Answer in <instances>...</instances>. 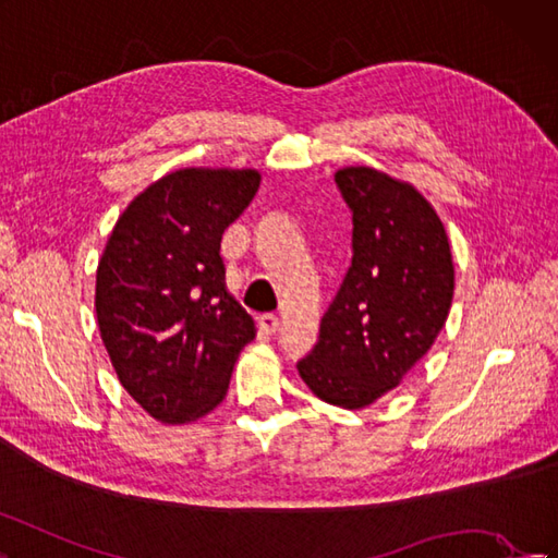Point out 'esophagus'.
<instances>
[{
  "label": "esophagus",
  "instance_id": "1",
  "mask_svg": "<svg viewBox=\"0 0 558 558\" xmlns=\"http://www.w3.org/2000/svg\"><path fill=\"white\" fill-rule=\"evenodd\" d=\"M258 326H260L263 333L275 336L277 330H279V319H277L275 314H260V316H258Z\"/></svg>",
  "mask_w": 558,
  "mask_h": 558
}]
</instances>
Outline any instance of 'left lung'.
Segmentation results:
<instances>
[{"label":"left lung","mask_w":558,"mask_h":558,"mask_svg":"<svg viewBox=\"0 0 558 558\" xmlns=\"http://www.w3.org/2000/svg\"><path fill=\"white\" fill-rule=\"evenodd\" d=\"M336 183L352 208V267L298 373L314 397L361 411L429 352L453 303L456 267L439 214L409 180L344 167Z\"/></svg>","instance_id":"8db88e82"}]
</instances>
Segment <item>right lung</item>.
Returning a JSON list of instances; mask_svg holds the SVG:
<instances>
[{"instance_id": "obj_1", "label": "right lung", "mask_w": 558, "mask_h": 558, "mask_svg": "<svg viewBox=\"0 0 558 558\" xmlns=\"http://www.w3.org/2000/svg\"><path fill=\"white\" fill-rule=\"evenodd\" d=\"M258 169L190 167L149 183L117 218L96 272V316L122 387L161 425L218 409L255 338L225 283L220 239Z\"/></svg>"}]
</instances>
